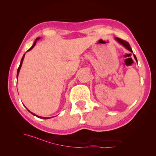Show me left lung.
<instances>
[{
	"instance_id": "left-lung-1",
	"label": "left lung",
	"mask_w": 156,
	"mask_h": 156,
	"mask_svg": "<svg viewBox=\"0 0 156 156\" xmlns=\"http://www.w3.org/2000/svg\"><path fill=\"white\" fill-rule=\"evenodd\" d=\"M115 39L118 42H119V43L120 44L123 45V46L124 47V48H126L127 50H129L130 52H131V53H133V51H132V49H131V47H130V45H129L128 42L126 41H124V40H122V39L119 38V37H115ZM133 56H134V58H135V60H136V62H137V59H136V56H135L134 54H133Z\"/></svg>"
}]
</instances>
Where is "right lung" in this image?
<instances>
[{"label":"right lung","mask_w":156,"mask_h":156,"mask_svg":"<svg viewBox=\"0 0 156 156\" xmlns=\"http://www.w3.org/2000/svg\"><path fill=\"white\" fill-rule=\"evenodd\" d=\"M39 39H40V37H37V38L35 40V41H34V44H33V45H32V47L31 48L28 50L27 51H29L30 50H31L33 48H34V47L35 46V45H36V42H37V41ZM25 54H24V55L23 56V57H22V58H21V62H20V66H19V68H18V69H17V77H18V75H19V73H20V69H21V66H22V64H23V59H24V57H25ZM27 109L28 110V108H27ZM29 111L32 115H34V116H36V117H37V118H40V119H50V118H52V117H42V116H37V115H35L34 113H33V112H30L29 110H28Z\"/></svg>","instance_id":"1"}]
</instances>
